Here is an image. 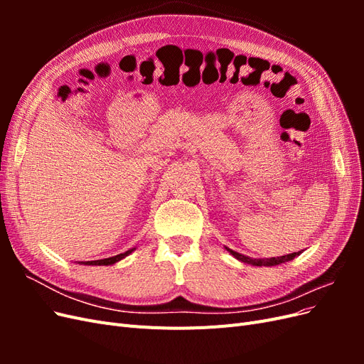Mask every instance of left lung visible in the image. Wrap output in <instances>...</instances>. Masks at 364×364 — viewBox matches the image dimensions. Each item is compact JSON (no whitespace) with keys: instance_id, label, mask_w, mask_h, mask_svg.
I'll return each mask as SVG.
<instances>
[{"instance_id":"left-lung-1","label":"left lung","mask_w":364,"mask_h":364,"mask_svg":"<svg viewBox=\"0 0 364 364\" xmlns=\"http://www.w3.org/2000/svg\"><path fill=\"white\" fill-rule=\"evenodd\" d=\"M228 250H229L230 253H232V255H234L237 259L243 261V262H247V264H252V266H278V264H281V262L291 261L294 257H297V255H299V253H301V252H294V253H289V255H282V257H277V258L252 259V258H249V257L241 255V253H238V252H234V250H230V249H228Z\"/></svg>"}]
</instances>
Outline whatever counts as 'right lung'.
Listing matches in <instances>:
<instances>
[{
  "label": "right lung",
  "mask_w": 364,
  "mask_h": 364,
  "mask_svg": "<svg viewBox=\"0 0 364 364\" xmlns=\"http://www.w3.org/2000/svg\"><path fill=\"white\" fill-rule=\"evenodd\" d=\"M132 250H134V249H132ZM132 250H127V252H124V253H119V255H115V257H111V258L97 259V261H86V262H83V264H87V266H109V264H114V262H117V261H119V259H123L124 257H127Z\"/></svg>",
  "instance_id": "obj_1"
}]
</instances>
